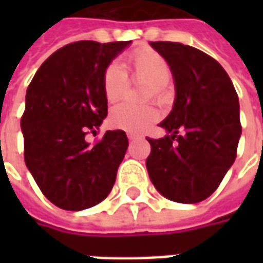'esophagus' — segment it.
I'll return each mask as SVG.
<instances>
[{"instance_id":"34e87169","label":"esophagus","mask_w":263,"mask_h":263,"mask_svg":"<svg viewBox=\"0 0 263 263\" xmlns=\"http://www.w3.org/2000/svg\"><path fill=\"white\" fill-rule=\"evenodd\" d=\"M137 138H141L139 134H134V132H128V139L129 141H134V139H137Z\"/></svg>"}]
</instances>
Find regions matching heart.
Masks as SVG:
<instances>
[{
	"instance_id": "1",
	"label": "heart",
	"mask_w": 263,
	"mask_h": 263,
	"mask_svg": "<svg viewBox=\"0 0 263 263\" xmlns=\"http://www.w3.org/2000/svg\"><path fill=\"white\" fill-rule=\"evenodd\" d=\"M126 71L118 63H109L103 71V92L109 104L118 103L125 96L128 88V76L134 81L145 83L142 101H155L165 104L171 98L169 81L172 67L169 62L151 48H139L128 54ZM159 112L154 105L131 107L118 105L109 114V125L126 132H142L158 120Z\"/></svg>"
}]
</instances>
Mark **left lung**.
I'll return each instance as SVG.
<instances>
[{"label": "left lung", "instance_id": "1", "mask_svg": "<svg viewBox=\"0 0 263 263\" xmlns=\"http://www.w3.org/2000/svg\"><path fill=\"white\" fill-rule=\"evenodd\" d=\"M172 67L176 100L160 126L171 135L151 139L149 177L162 196L200 203L214 193L237 158L239 103L230 76L201 50L177 42H151Z\"/></svg>", "mask_w": 263, "mask_h": 263}]
</instances>
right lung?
<instances>
[{
	"instance_id": "1",
	"label": "right lung",
	"mask_w": 263,
	"mask_h": 263,
	"mask_svg": "<svg viewBox=\"0 0 263 263\" xmlns=\"http://www.w3.org/2000/svg\"><path fill=\"white\" fill-rule=\"evenodd\" d=\"M129 43H69L43 62L28 86L21 118L24 158L41 192L59 209H90L114 186L126 134L107 131L92 145L86 137L108 112L104 69Z\"/></svg>"
}]
</instances>
